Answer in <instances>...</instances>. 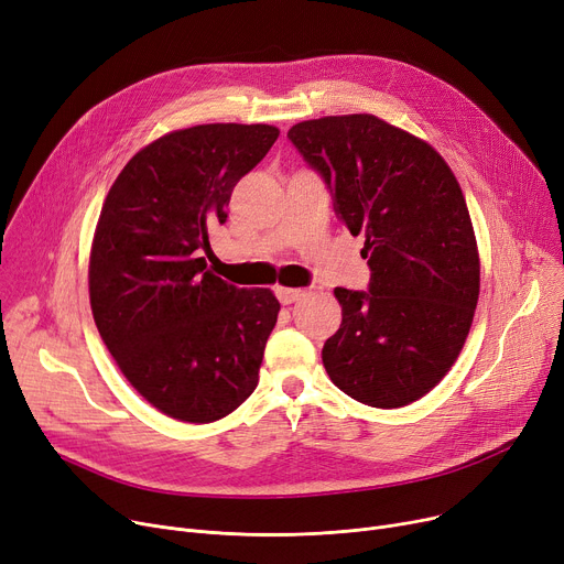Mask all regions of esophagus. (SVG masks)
<instances>
[{"mask_svg": "<svg viewBox=\"0 0 564 564\" xmlns=\"http://www.w3.org/2000/svg\"><path fill=\"white\" fill-rule=\"evenodd\" d=\"M304 290H300V288H279L276 290V297H279V302L283 304V306H290V304H294V302H300L302 297H304Z\"/></svg>", "mask_w": 564, "mask_h": 564, "instance_id": "1", "label": "esophagus"}]
</instances>
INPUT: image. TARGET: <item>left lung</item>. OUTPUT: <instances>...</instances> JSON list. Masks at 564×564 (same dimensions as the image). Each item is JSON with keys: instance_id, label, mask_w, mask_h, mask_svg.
<instances>
[{"instance_id": "left-lung-1", "label": "left lung", "mask_w": 564, "mask_h": 564, "mask_svg": "<svg viewBox=\"0 0 564 564\" xmlns=\"http://www.w3.org/2000/svg\"><path fill=\"white\" fill-rule=\"evenodd\" d=\"M334 213L364 235L368 290L336 288L340 329L324 343L332 381L368 406L430 393L457 361L480 294V258L459 183L430 143L372 113L288 130Z\"/></svg>"}]
</instances>
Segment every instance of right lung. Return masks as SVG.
Listing matches in <instances>:
<instances>
[{
  "instance_id": "right-lung-1",
  "label": "right lung",
  "mask_w": 564,
  "mask_h": 564,
  "mask_svg": "<svg viewBox=\"0 0 564 564\" xmlns=\"http://www.w3.org/2000/svg\"><path fill=\"white\" fill-rule=\"evenodd\" d=\"M274 126L175 130L126 164L98 219L88 294L96 327L132 387L166 416L213 423L258 387L279 300L205 270L207 228L267 155Z\"/></svg>"
}]
</instances>
